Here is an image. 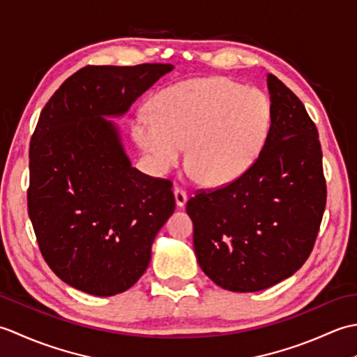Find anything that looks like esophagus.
Listing matches in <instances>:
<instances>
[{
	"mask_svg": "<svg viewBox=\"0 0 357 357\" xmlns=\"http://www.w3.org/2000/svg\"><path fill=\"white\" fill-rule=\"evenodd\" d=\"M173 193H174V202H176L178 207H184L185 202H187V193L183 190V188L179 187H174L173 188Z\"/></svg>",
	"mask_w": 357,
	"mask_h": 357,
	"instance_id": "1",
	"label": "esophagus"
}]
</instances>
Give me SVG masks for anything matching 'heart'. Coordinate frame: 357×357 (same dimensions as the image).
<instances>
[{
    "instance_id": "heart-1",
    "label": "heart",
    "mask_w": 357,
    "mask_h": 357,
    "mask_svg": "<svg viewBox=\"0 0 357 357\" xmlns=\"http://www.w3.org/2000/svg\"><path fill=\"white\" fill-rule=\"evenodd\" d=\"M139 110L132 133L156 173L187 164L202 184L221 187L244 174L267 142L273 109L259 90L224 77L196 78L167 87Z\"/></svg>"
}]
</instances>
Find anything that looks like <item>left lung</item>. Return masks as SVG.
<instances>
[{"label":"left lung","instance_id":"obj_1","mask_svg":"<svg viewBox=\"0 0 357 357\" xmlns=\"http://www.w3.org/2000/svg\"><path fill=\"white\" fill-rule=\"evenodd\" d=\"M267 84L273 123L259 156L233 183L187 202L199 267L238 293L294 275L312 253L327 204L316 124L275 75Z\"/></svg>","mask_w":357,"mask_h":357}]
</instances>
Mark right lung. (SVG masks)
<instances>
[{"mask_svg": "<svg viewBox=\"0 0 357 357\" xmlns=\"http://www.w3.org/2000/svg\"><path fill=\"white\" fill-rule=\"evenodd\" d=\"M172 64L87 66L52 95L30 141L27 210L44 261L89 294L128 290L174 211L172 181L136 170L116 127Z\"/></svg>", "mask_w": 357, "mask_h": 357, "instance_id": "add662e5", "label": "right lung"}]
</instances>
